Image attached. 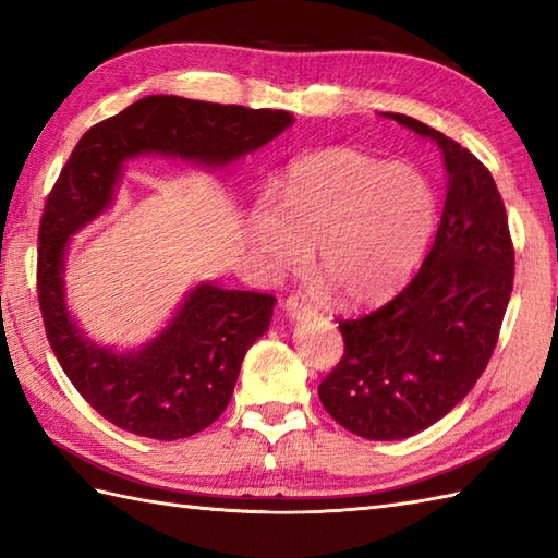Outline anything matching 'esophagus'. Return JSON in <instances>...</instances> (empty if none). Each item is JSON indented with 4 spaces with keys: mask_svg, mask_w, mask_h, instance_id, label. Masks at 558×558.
<instances>
[{
    "mask_svg": "<svg viewBox=\"0 0 558 558\" xmlns=\"http://www.w3.org/2000/svg\"><path fill=\"white\" fill-rule=\"evenodd\" d=\"M282 310H286V314L292 318V322H304V318L316 316L314 306L310 302H304L302 298H298V294H290L286 304H282Z\"/></svg>",
    "mask_w": 558,
    "mask_h": 558,
    "instance_id": "34e87169",
    "label": "esophagus"
}]
</instances>
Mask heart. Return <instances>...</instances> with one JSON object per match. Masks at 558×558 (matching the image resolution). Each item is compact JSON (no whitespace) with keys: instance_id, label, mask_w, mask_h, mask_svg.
Instances as JSON below:
<instances>
[{"instance_id":"obj_1","label":"heart","mask_w":558,"mask_h":558,"mask_svg":"<svg viewBox=\"0 0 558 558\" xmlns=\"http://www.w3.org/2000/svg\"><path fill=\"white\" fill-rule=\"evenodd\" d=\"M438 201L429 180L408 165L328 148L302 156L282 174L278 201L264 196L248 236L278 272L310 264L354 306L381 304L405 286L429 246Z\"/></svg>"}]
</instances>
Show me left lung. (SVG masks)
Listing matches in <instances>:
<instances>
[{
	"label": "left lung",
	"instance_id": "left-lung-1",
	"mask_svg": "<svg viewBox=\"0 0 558 558\" xmlns=\"http://www.w3.org/2000/svg\"><path fill=\"white\" fill-rule=\"evenodd\" d=\"M384 117L436 141L448 189L420 272L381 310L340 322L345 354L318 386L330 417L369 441L420 434L470 393L499 340L515 264L492 172L436 129Z\"/></svg>",
	"mask_w": 558,
	"mask_h": 558
}]
</instances>
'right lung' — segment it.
Listing matches in <instances>:
<instances>
[{
    "label": "right lung",
    "mask_w": 558,
    "mask_h": 558,
    "mask_svg": "<svg viewBox=\"0 0 558 558\" xmlns=\"http://www.w3.org/2000/svg\"><path fill=\"white\" fill-rule=\"evenodd\" d=\"M292 122L286 110L148 96L90 126L71 150L40 220L38 300L47 340L69 381L120 429L177 441L216 422L246 350L268 330L276 298L198 282L156 338L120 352L90 340L69 312V240L112 206L129 158L158 153L225 168Z\"/></svg>",
    "instance_id": "add662e5"
}]
</instances>
